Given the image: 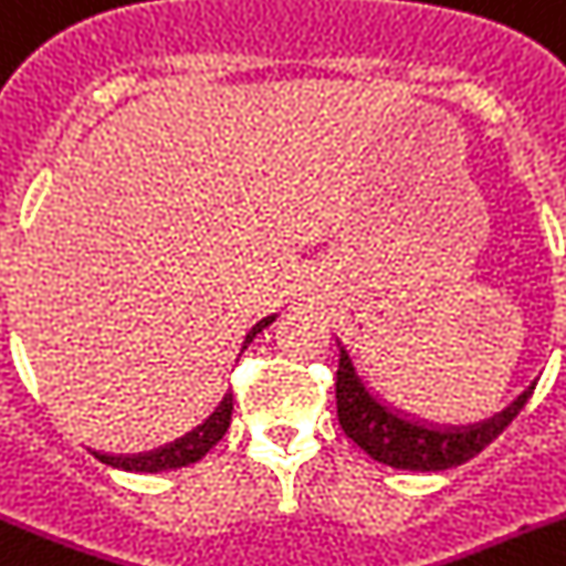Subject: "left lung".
I'll use <instances>...</instances> for the list:
<instances>
[{
	"instance_id": "obj_1",
	"label": "left lung",
	"mask_w": 566,
	"mask_h": 566,
	"mask_svg": "<svg viewBox=\"0 0 566 566\" xmlns=\"http://www.w3.org/2000/svg\"><path fill=\"white\" fill-rule=\"evenodd\" d=\"M533 388L535 382L492 420L467 426V429H437V426H426V422L400 415L397 408L386 406L377 394L368 391V386L356 374L350 354L345 345H339L336 415H339L342 431L368 458L394 469H408V472H443L481 454L515 420Z\"/></svg>"
}]
</instances>
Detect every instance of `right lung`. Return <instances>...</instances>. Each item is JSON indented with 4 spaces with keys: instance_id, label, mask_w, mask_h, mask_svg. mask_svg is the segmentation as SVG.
<instances>
[{
    "instance_id": "right-lung-1",
    "label": "right lung",
    "mask_w": 566,
    "mask_h": 566,
    "mask_svg": "<svg viewBox=\"0 0 566 566\" xmlns=\"http://www.w3.org/2000/svg\"><path fill=\"white\" fill-rule=\"evenodd\" d=\"M273 322L275 316H264L259 325H253V331L244 336L241 350L255 339V334H261V331H264L268 325H273ZM230 417H232V394L227 391L224 400L218 402L216 411H212V415L207 417L198 429H192L187 437L175 440V443L164 446V449H155V452L132 454V458H123V454H99V452H94V458L103 460L106 467L126 469V472H166V469L189 467V463H195V460H201L203 454L210 452L212 446L227 434V429H230Z\"/></svg>"
}]
</instances>
